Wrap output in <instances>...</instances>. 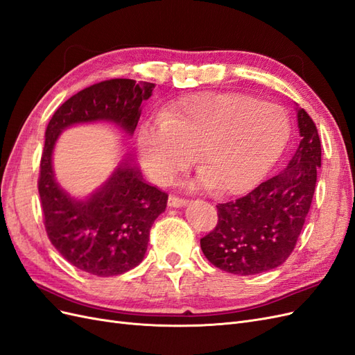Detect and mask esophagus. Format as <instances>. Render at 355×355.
Returning a JSON list of instances; mask_svg holds the SVG:
<instances>
[{
  "label": "esophagus",
  "instance_id": "esophagus-1",
  "mask_svg": "<svg viewBox=\"0 0 355 355\" xmlns=\"http://www.w3.org/2000/svg\"><path fill=\"white\" fill-rule=\"evenodd\" d=\"M188 201L184 200V198H179V197H175V196H170L168 197V201H167V206L168 207H184L187 206Z\"/></svg>",
  "mask_w": 355,
  "mask_h": 355
}]
</instances>
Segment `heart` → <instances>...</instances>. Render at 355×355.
<instances>
[{
  "label": "heart",
  "instance_id": "heart-1",
  "mask_svg": "<svg viewBox=\"0 0 355 355\" xmlns=\"http://www.w3.org/2000/svg\"><path fill=\"white\" fill-rule=\"evenodd\" d=\"M290 133L288 116L270 102L243 93H198L170 103L159 120L137 132L146 173L167 185L194 163L197 185L216 196L253 189L280 157Z\"/></svg>",
  "mask_w": 355,
  "mask_h": 355
}]
</instances>
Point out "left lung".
Masks as SVG:
<instances>
[{"label": "left lung", "instance_id": "8db88e82", "mask_svg": "<svg viewBox=\"0 0 355 355\" xmlns=\"http://www.w3.org/2000/svg\"><path fill=\"white\" fill-rule=\"evenodd\" d=\"M300 142L284 170L249 194L218 207V225L200 240L219 270L254 275L275 270L293 252L317 184L321 145L311 116L296 108Z\"/></svg>", "mask_w": 355, "mask_h": 355}]
</instances>
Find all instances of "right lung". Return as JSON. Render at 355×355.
<instances>
[{
    "label": "right lung",
    "mask_w": 355,
    "mask_h": 355,
    "mask_svg": "<svg viewBox=\"0 0 355 355\" xmlns=\"http://www.w3.org/2000/svg\"><path fill=\"white\" fill-rule=\"evenodd\" d=\"M155 84L127 78L102 81L73 94L51 116L41 157L38 192L51 244L78 270L98 277L120 275L144 261L149 230L166 210L167 194L144 182L128 158L85 197L63 189L53 171V149L72 125L111 123L133 136L141 105Z\"/></svg>",
    "instance_id": "right-lung-1"
}]
</instances>
